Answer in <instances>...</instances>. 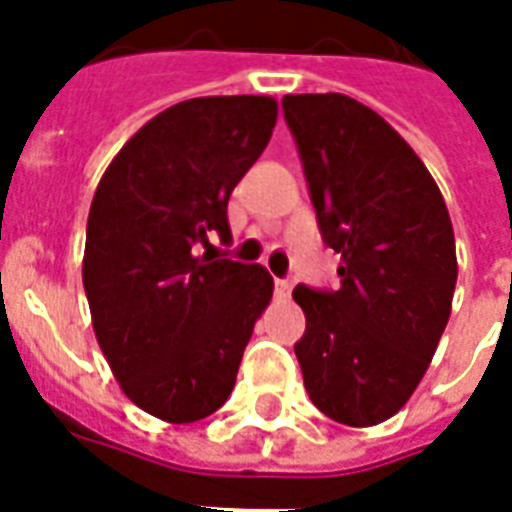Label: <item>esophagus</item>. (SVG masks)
Instances as JSON below:
<instances>
[{
    "mask_svg": "<svg viewBox=\"0 0 512 512\" xmlns=\"http://www.w3.org/2000/svg\"><path fill=\"white\" fill-rule=\"evenodd\" d=\"M290 290H293V282L288 277L285 279H274V293H277L279 299H288Z\"/></svg>",
    "mask_w": 512,
    "mask_h": 512,
    "instance_id": "1",
    "label": "esophagus"
}]
</instances>
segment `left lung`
<instances>
[{
	"instance_id": "8db88e82",
	"label": "left lung",
	"mask_w": 512,
	"mask_h": 512,
	"mask_svg": "<svg viewBox=\"0 0 512 512\" xmlns=\"http://www.w3.org/2000/svg\"><path fill=\"white\" fill-rule=\"evenodd\" d=\"M282 112L340 290L299 285L304 389L334 422L378 425L406 406L450 321L458 279L444 197L403 136L340 93L285 95Z\"/></svg>"
}]
</instances>
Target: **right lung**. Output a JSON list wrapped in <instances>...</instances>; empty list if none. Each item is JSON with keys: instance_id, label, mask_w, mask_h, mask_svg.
<instances>
[{"instance_id": "right-lung-1", "label": "right lung", "mask_w": 512, "mask_h": 512, "mask_svg": "<svg viewBox=\"0 0 512 512\" xmlns=\"http://www.w3.org/2000/svg\"><path fill=\"white\" fill-rule=\"evenodd\" d=\"M277 126L268 95L175 104L128 139L95 189L82 279L106 362L136 406L197 422L224 406L274 293L263 266L197 255L227 244V202Z\"/></svg>"}]
</instances>
